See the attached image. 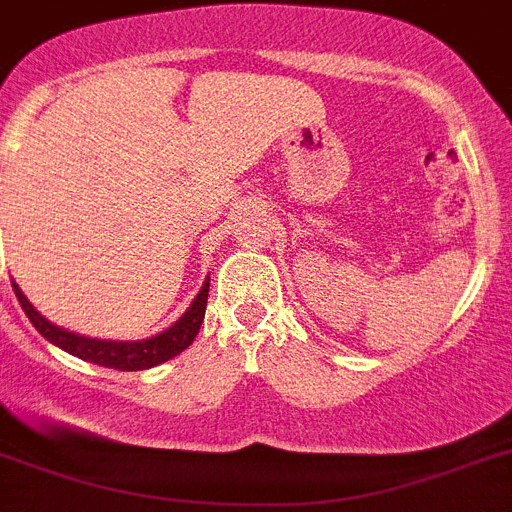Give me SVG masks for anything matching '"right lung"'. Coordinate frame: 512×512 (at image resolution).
<instances>
[{
    "mask_svg": "<svg viewBox=\"0 0 512 512\" xmlns=\"http://www.w3.org/2000/svg\"><path fill=\"white\" fill-rule=\"evenodd\" d=\"M14 294H17L19 304H22L24 314L32 321V326L47 342H52L55 347L65 349L72 357H80L85 362L100 364L107 369H123V372H138V369H150L155 364H163L168 359H173L175 354H180L183 349H188L196 339L198 329L203 324V316H206V304H208V281L203 284L201 294L193 299L191 309L180 316L170 329H165L158 337H150L145 342H105V339H87L80 334H72L60 329V326L50 324L45 316H40L34 311V306L29 304L27 296L19 291L17 284H12Z\"/></svg>",
    "mask_w": 512,
    "mask_h": 512,
    "instance_id": "add662e5",
    "label": "right lung"
}]
</instances>
